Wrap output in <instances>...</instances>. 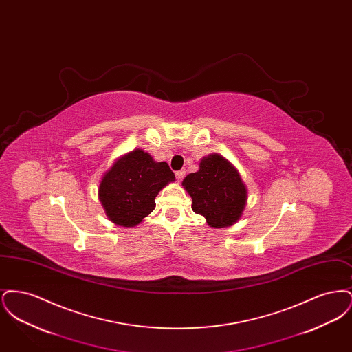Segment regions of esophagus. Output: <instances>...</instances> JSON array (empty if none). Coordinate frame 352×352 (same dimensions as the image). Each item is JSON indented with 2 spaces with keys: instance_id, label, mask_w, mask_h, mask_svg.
<instances>
[{
  "instance_id": "obj_1",
  "label": "esophagus",
  "mask_w": 352,
  "mask_h": 352,
  "mask_svg": "<svg viewBox=\"0 0 352 352\" xmlns=\"http://www.w3.org/2000/svg\"><path fill=\"white\" fill-rule=\"evenodd\" d=\"M184 175H186V171H184V170H179V171L175 173V177H177L178 181H182L184 178Z\"/></svg>"
}]
</instances>
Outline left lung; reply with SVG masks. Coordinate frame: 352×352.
<instances>
[{
  "mask_svg": "<svg viewBox=\"0 0 352 352\" xmlns=\"http://www.w3.org/2000/svg\"><path fill=\"white\" fill-rule=\"evenodd\" d=\"M184 186L192 199L194 212L211 227L234 224L247 201V188L237 170L219 154L203 158L199 171L188 174Z\"/></svg>",
  "mask_w": 352,
  "mask_h": 352,
  "instance_id": "obj_1",
  "label": "left lung"
}]
</instances>
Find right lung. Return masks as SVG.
I'll list each match as a JSON object with an SVG mask.
<instances>
[{
    "instance_id": "1",
    "label": "right lung",
    "mask_w": 352,
    "mask_h": 352,
    "mask_svg": "<svg viewBox=\"0 0 352 352\" xmlns=\"http://www.w3.org/2000/svg\"><path fill=\"white\" fill-rule=\"evenodd\" d=\"M175 175L166 162L133 151L121 157L102 177L99 198L107 217L122 227L137 226L155 207V197Z\"/></svg>"
}]
</instances>
